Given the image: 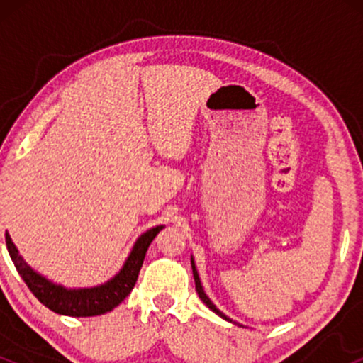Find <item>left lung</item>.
Returning a JSON list of instances; mask_svg holds the SVG:
<instances>
[{"label":"left lung","instance_id":"left-lung-1","mask_svg":"<svg viewBox=\"0 0 363 363\" xmlns=\"http://www.w3.org/2000/svg\"><path fill=\"white\" fill-rule=\"evenodd\" d=\"M191 264H193V274H194V283H196V291H198V295H199V298H201V301L203 302H205L206 303V306L208 307H210V309L211 311H213L215 312V314H218L220 315V318H223V319H227L228 320V318H227V315H225L223 314V312H220L218 309H216V307L213 306V302H211L210 301V298H208L206 297V294H205V290H203V286H201V281H199V277H198V272H196V266H194V262L193 261H191Z\"/></svg>","mask_w":363,"mask_h":363}]
</instances>
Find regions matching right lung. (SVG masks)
<instances>
[{"label":"right lung","mask_w":363,"mask_h":363,"mask_svg":"<svg viewBox=\"0 0 363 363\" xmlns=\"http://www.w3.org/2000/svg\"><path fill=\"white\" fill-rule=\"evenodd\" d=\"M160 227L150 228L143 235L136 240L135 247L129 254L128 261L124 262L123 269L107 281L106 285L94 286V289H80V290H66L60 285H52L45 278L32 272L25 261L20 257L18 251L11 242L10 235L6 234V247L10 252L11 259L15 262L16 272L27 283L32 294L44 303L45 307L57 312L62 315H72V318H90V315H101L106 314L118 307L124 298L131 294L133 286H135L138 274L143 264L145 254L148 251V245L155 239L158 232L162 230Z\"/></svg>","instance_id":"obj_1"}]
</instances>
